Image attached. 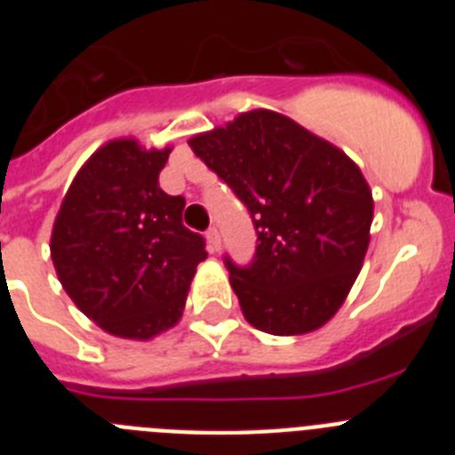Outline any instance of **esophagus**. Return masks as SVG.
I'll use <instances>...</instances> for the list:
<instances>
[{"label":"esophagus","instance_id":"esophagus-1","mask_svg":"<svg viewBox=\"0 0 455 455\" xmlns=\"http://www.w3.org/2000/svg\"><path fill=\"white\" fill-rule=\"evenodd\" d=\"M207 243H209V251L212 252H219L220 251V235L216 228H209L207 230Z\"/></svg>","mask_w":455,"mask_h":455}]
</instances>
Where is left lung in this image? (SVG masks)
Returning <instances> with one entry per match:
<instances>
[{
	"label": "left lung",
	"mask_w": 455,
	"mask_h": 455,
	"mask_svg": "<svg viewBox=\"0 0 455 455\" xmlns=\"http://www.w3.org/2000/svg\"><path fill=\"white\" fill-rule=\"evenodd\" d=\"M188 146L255 223L251 267L225 259L248 323L280 337L319 331L347 300L371 239L363 171L331 140L268 108L239 114Z\"/></svg>",
	"instance_id": "left-lung-1"
}]
</instances>
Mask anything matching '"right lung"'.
I'll return each instance as SVG.
<instances>
[{
    "instance_id": "obj_1",
    "label": "right lung",
    "mask_w": 455,
    "mask_h": 455,
    "mask_svg": "<svg viewBox=\"0 0 455 455\" xmlns=\"http://www.w3.org/2000/svg\"><path fill=\"white\" fill-rule=\"evenodd\" d=\"M172 148L114 139L92 152L54 219L52 262L72 303L104 332L148 341L178 325L204 239L184 198L159 188Z\"/></svg>"
}]
</instances>
